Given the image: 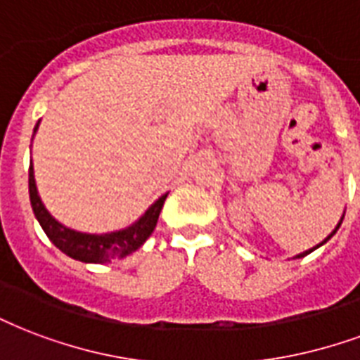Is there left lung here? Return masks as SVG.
Masks as SVG:
<instances>
[{"instance_id": "1", "label": "left lung", "mask_w": 360, "mask_h": 360, "mask_svg": "<svg viewBox=\"0 0 360 360\" xmlns=\"http://www.w3.org/2000/svg\"><path fill=\"white\" fill-rule=\"evenodd\" d=\"M340 225H342V223H340ZM340 225H338V227H336V231H338V229H340ZM336 231H334V233H332V234H336ZM332 234H330V236H332ZM330 236H328V238H330ZM328 238H326V240H328ZM326 240H322L321 244H319V246H322V244H324V242H326ZM319 246L311 248V250H307V252H303V254H300V255H295V257H303V255L311 254V252H313V250H316V248H319Z\"/></svg>"}]
</instances>
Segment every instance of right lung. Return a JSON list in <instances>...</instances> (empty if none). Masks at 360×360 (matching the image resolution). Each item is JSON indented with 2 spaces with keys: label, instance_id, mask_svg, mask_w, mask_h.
<instances>
[{
  "label": "right lung",
  "instance_id": "right-lung-1",
  "mask_svg": "<svg viewBox=\"0 0 360 360\" xmlns=\"http://www.w3.org/2000/svg\"><path fill=\"white\" fill-rule=\"evenodd\" d=\"M39 122L34 127V133L38 131ZM28 191H30V204L34 210L36 219L49 236V240L55 246L70 255L72 259H78L84 263H108L112 259L126 257L137 248L145 244V240L153 234L156 223H158V215L162 212L164 200L167 194L154 202L153 206L146 210V214L141 217L137 223H133L131 227L124 229V231H116V233L106 234H87L72 231V229L60 225L55 217H53L45 206L41 204L38 188H36V179H34V167L30 164L28 169Z\"/></svg>",
  "mask_w": 360,
  "mask_h": 360
}]
</instances>
